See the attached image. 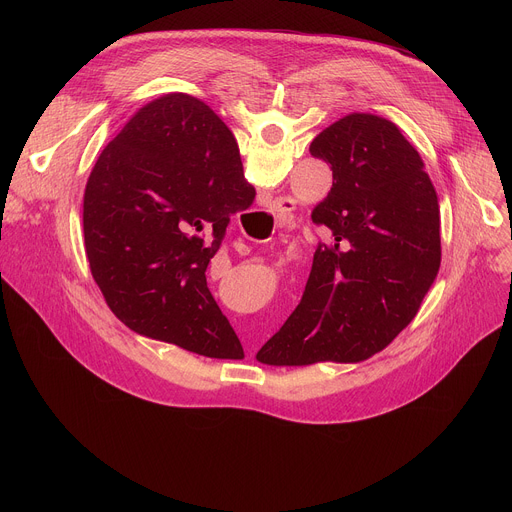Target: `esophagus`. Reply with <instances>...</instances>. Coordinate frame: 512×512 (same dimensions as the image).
I'll return each instance as SVG.
<instances>
[{
    "label": "esophagus",
    "mask_w": 512,
    "mask_h": 512,
    "mask_svg": "<svg viewBox=\"0 0 512 512\" xmlns=\"http://www.w3.org/2000/svg\"><path fill=\"white\" fill-rule=\"evenodd\" d=\"M273 210H275V214L279 218V223L285 225L289 221L291 210H296V200L291 198V196H281V198L273 200Z\"/></svg>",
    "instance_id": "1"
}]
</instances>
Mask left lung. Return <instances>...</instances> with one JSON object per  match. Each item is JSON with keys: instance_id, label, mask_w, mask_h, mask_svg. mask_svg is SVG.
<instances>
[{"instance_id": "1", "label": "left lung", "mask_w": 512, "mask_h": 512, "mask_svg": "<svg viewBox=\"0 0 512 512\" xmlns=\"http://www.w3.org/2000/svg\"><path fill=\"white\" fill-rule=\"evenodd\" d=\"M332 166V188L312 210L330 229L302 302L257 352L271 367L360 362L415 318L440 271V200L401 129L350 113L310 145Z\"/></svg>"}]
</instances>
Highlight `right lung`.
I'll return each instance as SVG.
<instances>
[{
    "instance_id": "right-lung-1",
    "label": "right lung",
    "mask_w": 512,
    "mask_h": 512,
    "mask_svg": "<svg viewBox=\"0 0 512 512\" xmlns=\"http://www.w3.org/2000/svg\"><path fill=\"white\" fill-rule=\"evenodd\" d=\"M253 200L239 145L206 103L170 93L143 105L101 152L83 198L85 249L111 312L141 336L241 360L206 267Z\"/></svg>"
}]
</instances>
